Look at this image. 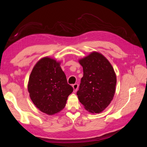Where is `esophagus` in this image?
<instances>
[{
	"label": "esophagus",
	"instance_id": "1",
	"mask_svg": "<svg viewBox=\"0 0 147 147\" xmlns=\"http://www.w3.org/2000/svg\"><path fill=\"white\" fill-rule=\"evenodd\" d=\"M72 87H73V89H74V92H77V91L78 90V84L77 83H75V84H73Z\"/></svg>",
	"mask_w": 147,
	"mask_h": 147
}]
</instances>
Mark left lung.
Returning <instances> with one entry per match:
<instances>
[{"mask_svg":"<svg viewBox=\"0 0 147 147\" xmlns=\"http://www.w3.org/2000/svg\"><path fill=\"white\" fill-rule=\"evenodd\" d=\"M78 61L83 77L77 92L78 98L88 112L99 113L113 98L116 74L110 62L99 53L92 52Z\"/></svg>","mask_w":147,"mask_h":147,"instance_id":"left-lung-1","label":"left lung"}]
</instances>
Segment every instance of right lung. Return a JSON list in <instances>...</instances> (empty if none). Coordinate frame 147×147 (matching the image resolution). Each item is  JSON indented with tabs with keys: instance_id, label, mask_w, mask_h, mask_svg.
Instances as JSON below:
<instances>
[{
	"instance_id": "right-lung-1",
	"label": "right lung",
	"mask_w": 147,
	"mask_h": 147,
	"mask_svg": "<svg viewBox=\"0 0 147 147\" xmlns=\"http://www.w3.org/2000/svg\"><path fill=\"white\" fill-rule=\"evenodd\" d=\"M28 88L34 104L48 115L63 110L68 96L74 90L67 83L60 62L48 57H43L35 65Z\"/></svg>"
}]
</instances>
